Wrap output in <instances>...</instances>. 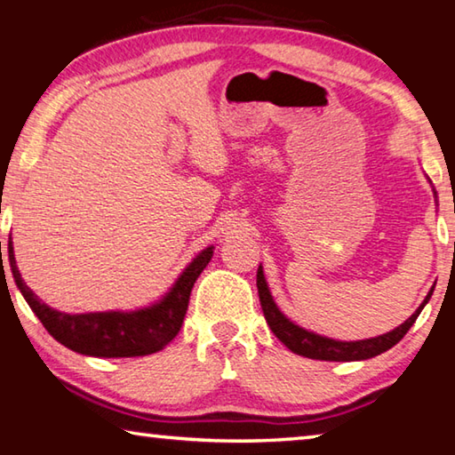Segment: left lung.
<instances>
[{
	"mask_svg": "<svg viewBox=\"0 0 455 455\" xmlns=\"http://www.w3.org/2000/svg\"><path fill=\"white\" fill-rule=\"evenodd\" d=\"M257 289H259V299H260V307H263L265 319L273 333L276 335V339L287 345L292 353H297V355H303L309 359H321V361H363V359H371L375 355H381L383 351L391 349L395 343L402 341L403 335L415 323V319L419 317L423 307L427 305L431 292H434V287H431L427 297L423 299V303L415 309L411 317L405 323H402L399 327H395L394 331H389V333L371 337V339H361V341H335V339L323 337V335L313 333V331L299 327L284 317V315L279 311V307H276V303L273 301V295L271 291H268V284L263 275V267H259L257 271Z\"/></svg>",
	"mask_w": 455,
	"mask_h": 455,
	"instance_id": "8db88e82",
	"label": "left lung"
}]
</instances>
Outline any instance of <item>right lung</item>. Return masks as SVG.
<instances>
[{
  "instance_id": "add662e5",
  "label": "right lung",
  "mask_w": 455,
  "mask_h": 455,
  "mask_svg": "<svg viewBox=\"0 0 455 455\" xmlns=\"http://www.w3.org/2000/svg\"><path fill=\"white\" fill-rule=\"evenodd\" d=\"M2 246V244H0ZM214 246H206L196 259L184 268L172 289L158 303L138 311H106L70 315L52 309L21 279L15 265L13 244L7 243V255L15 284L32 307L36 317L48 329V333L64 347L92 357H140L164 349L179 335L184 315L188 309L190 291L198 275L212 259Z\"/></svg>"
}]
</instances>
